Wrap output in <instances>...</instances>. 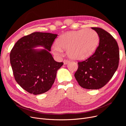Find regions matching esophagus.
<instances>
[{
    "label": "esophagus",
    "mask_w": 126,
    "mask_h": 126,
    "mask_svg": "<svg viewBox=\"0 0 126 126\" xmlns=\"http://www.w3.org/2000/svg\"><path fill=\"white\" fill-rule=\"evenodd\" d=\"M69 62V61L68 60H66V59L64 60V61H63V63H64V65L67 64Z\"/></svg>",
    "instance_id": "obj_1"
}]
</instances>
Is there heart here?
<instances>
[{
	"mask_svg": "<svg viewBox=\"0 0 126 126\" xmlns=\"http://www.w3.org/2000/svg\"><path fill=\"white\" fill-rule=\"evenodd\" d=\"M97 33L93 30L83 29L65 33L60 36L57 45L52 47V53L61 56L62 49H67V56L75 60H83L95 50L99 42Z\"/></svg>",
	"mask_w": 126,
	"mask_h": 126,
	"instance_id": "obj_1",
	"label": "heart"
}]
</instances>
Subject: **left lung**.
I'll use <instances>...</instances> for the list:
<instances>
[{"label": "left lung", "mask_w": 126, "mask_h": 126, "mask_svg": "<svg viewBox=\"0 0 126 126\" xmlns=\"http://www.w3.org/2000/svg\"><path fill=\"white\" fill-rule=\"evenodd\" d=\"M98 35L100 42L89 58L79 62L75 77L79 85L87 89H98L106 84L116 71L120 52L115 39L100 28H91Z\"/></svg>", "instance_id": "left-lung-1"}]
</instances>
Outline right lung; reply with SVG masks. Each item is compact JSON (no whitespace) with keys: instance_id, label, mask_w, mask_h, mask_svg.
I'll use <instances>...</instances> for the list:
<instances>
[{"instance_id":"obj_1","label":"right lung","mask_w":126,"mask_h":126,"mask_svg":"<svg viewBox=\"0 0 126 126\" xmlns=\"http://www.w3.org/2000/svg\"><path fill=\"white\" fill-rule=\"evenodd\" d=\"M58 35L34 32L20 39L10 53V63L16 81L25 90L37 95L49 90L63 62L54 60L49 52ZM42 46L45 49L34 48Z\"/></svg>"}]
</instances>
